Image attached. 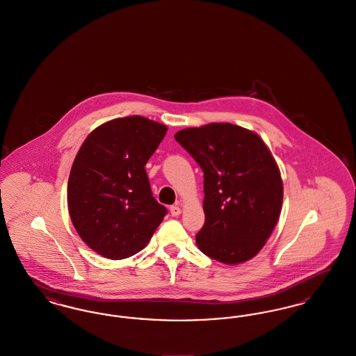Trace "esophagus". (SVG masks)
Instances as JSON below:
<instances>
[{"instance_id": "obj_1", "label": "esophagus", "mask_w": 356, "mask_h": 356, "mask_svg": "<svg viewBox=\"0 0 356 356\" xmlns=\"http://www.w3.org/2000/svg\"><path fill=\"white\" fill-rule=\"evenodd\" d=\"M170 212L172 216H179L181 213V208L179 205H172L170 208Z\"/></svg>"}]
</instances>
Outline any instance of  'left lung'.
<instances>
[{
  "label": "left lung",
  "instance_id": "obj_1",
  "mask_svg": "<svg viewBox=\"0 0 356 356\" xmlns=\"http://www.w3.org/2000/svg\"><path fill=\"white\" fill-rule=\"evenodd\" d=\"M175 138L204 172L199 250L228 266L251 260L282 212L283 180L270 148L254 131L231 122L186 128Z\"/></svg>",
  "mask_w": 356,
  "mask_h": 356
}]
</instances>
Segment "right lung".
Wrapping results in <instances>:
<instances>
[{"label":"right lung","instance_id":"right-lung-1","mask_svg":"<svg viewBox=\"0 0 356 356\" xmlns=\"http://www.w3.org/2000/svg\"><path fill=\"white\" fill-rule=\"evenodd\" d=\"M168 128L128 116L111 120L85 138L68 180V209L79 236L95 252L120 260L140 252L167 208L152 196L145 164Z\"/></svg>","mask_w":356,"mask_h":356}]
</instances>
